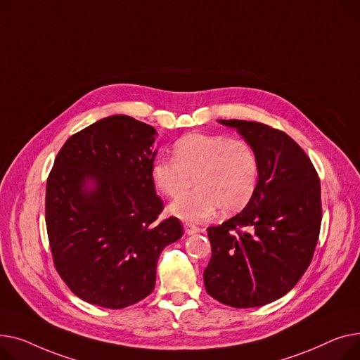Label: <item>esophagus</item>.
Here are the masks:
<instances>
[{"label": "esophagus", "mask_w": 360, "mask_h": 360, "mask_svg": "<svg viewBox=\"0 0 360 360\" xmlns=\"http://www.w3.org/2000/svg\"><path fill=\"white\" fill-rule=\"evenodd\" d=\"M184 231H186L187 236H193V234H198V232H200V228L196 226V225H192V224H186Z\"/></svg>", "instance_id": "1"}]
</instances>
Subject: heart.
<instances>
[{"instance_id":"heart-1","label":"heart","mask_w":360,"mask_h":360,"mask_svg":"<svg viewBox=\"0 0 360 360\" xmlns=\"http://www.w3.org/2000/svg\"><path fill=\"white\" fill-rule=\"evenodd\" d=\"M173 155L155 160L151 177L154 186L170 199L181 198L195 181L196 191L168 207L183 221L203 222L219 207L224 214L237 212L256 192L257 157L243 139L192 134L174 143Z\"/></svg>"}]
</instances>
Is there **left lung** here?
Listing matches in <instances>:
<instances>
[{"label":"left lung","instance_id":"obj_1","mask_svg":"<svg viewBox=\"0 0 360 360\" xmlns=\"http://www.w3.org/2000/svg\"><path fill=\"white\" fill-rule=\"evenodd\" d=\"M219 123L237 129L255 150L259 180L238 215L207 228L212 257L203 271L205 288L225 305L262 307L286 295L312 260L321 226L320 179L285 132L257 122Z\"/></svg>","mask_w":360,"mask_h":360}]
</instances>
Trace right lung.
<instances>
[{"label":"right lung","mask_w":360,"mask_h":360,"mask_svg":"<svg viewBox=\"0 0 360 360\" xmlns=\"http://www.w3.org/2000/svg\"><path fill=\"white\" fill-rule=\"evenodd\" d=\"M155 136L153 126L113 115L72 135L55 158L46 183L53 263L89 304L120 309L148 297L161 251L183 236L177 218L155 224Z\"/></svg>","instance_id":"add662e5"}]
</instances>
